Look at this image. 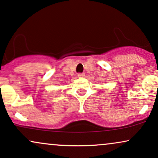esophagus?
Returning a JSON list of instances; mask_svg holds the SVG:
<instances>
[{
  "instance_id": "obj_1",
  "label": "esophagus",
  "mask_w": 158,
  "mask_h": 158,
  "mask_svg": "<svg viewBox=\"0 0 158 158\" xmlns=\"http://www.w3.org/2000/svg\"><path fill=\"white\" fill-rule=\"evenodd\" d=\"M84 75H85L84 73H78V74H77V76H78L79 77H84Z\"/></svg>"
}]
</instances>
